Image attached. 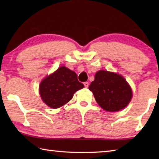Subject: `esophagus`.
<instances>
[{
  "mask_svg": "<svg viewBox=\"0 0 159 159\" xmlns=\"http://www.w3.org/2000/svg\"><path fill=\"white\" fill-rule=\"evenodd\" d=\"M84 85H85V88H88V86H89V83H88V82H85L84 83Z\"/></svg>",
  "mask_w": 159,
  "mask_h": 159,
  "instance_id": "1",
  "label": "esophagus"
}]
</instances>
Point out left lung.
<instances>
[{"label": "left lung", "mask_w": 159, "mask_h": 159, "mask_svg": "<svg viewBox=\"0 0 159 159\" xmlns=\"http://www.w3.org/2000/svg\"><path fill=\"white\" fill-rule=\"evenodd\" d=\"M96 102L107 111H118L128 106L133 92L130 86L122 76L104 70L98 71L90 83Z\"/></svg>", "instance_id": "obj_1"}]
</instances>
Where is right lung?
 I'll use <instances>...</instances> for the list:
<instances>
[{"label": "right lung", "instance_id": "add662e5", "mask_svg": "<svg viewBox=\"0 0 159 159\" xmlns=\"http://www.w3.org/2000/svg\"><path fill=\"white\" fill-rule=\"evenodd\" d=\"M83 88L74 71L60 66L42 80L39 93L44 103L50 108L57 109L71 100L74 94Z\"/></svg>", "mask_w": 159, "mask_h": 159}]
</instances>
